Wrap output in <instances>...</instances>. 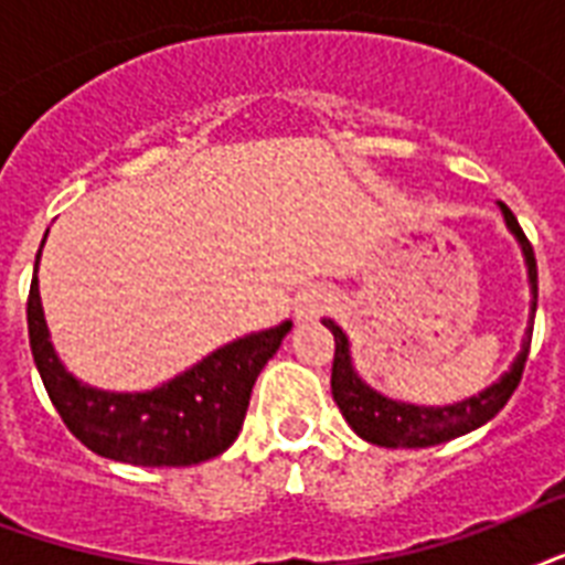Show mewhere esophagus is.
I'll list each match as a JSON object with an SVG mask.
<instances>
[{"mask_svg":"<svg viewBox=\"0 0 565 565\" xmlns=\"http://www.w3.org/2000/svg\"><path fill=\"white\" fill-rule=\"evenodd\" d=\"M328 308H331V290L322 287V284H313V287H308V290L296 299V317H299L301 322L319 319Z\"/></svg>","mask_w":565,"mask_h":565,"instance_id":"esophagus-1","label":"esophagus"}]
</instances>
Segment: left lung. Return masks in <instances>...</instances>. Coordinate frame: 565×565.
Returning a JSON list of instances; mask_svg holds the SVG:
<instances>
[{
  "label": "left lung",
  "mask_w": 565,
  "mask_h": 565,
  "mask_svg": "<svg viewBox=\"0 0 565 565\" xmlns=\"http://www.w3.org/2000/svg\"><path fill=\"white\" fill-rule=\"evenodd\" d=\"M504 222L513 231V237L522 246L527 264V281H531V319L536 313V257L534 246L527 243L525 231L519 228L516 216L508 204H501ZM326 328L334 334V366H331V395H334L337 407L345 416V422L352 425L358 437H363L372 446L384 448H428L448 443V439L463 437L469 430L481 428L483 422H490L495 413L510 402V395L522 381V370H525L527 352H531V328L527 337L522 340V352L516 354V361L504 375L492 386H487L483 393L463 398V402L446 404V407H425V404H407L386 398L377 390H372L366 381L352 366V352H349V337L334 319H322Z\"/></svg>",
  "instance_id": "1"
}]
</instances>
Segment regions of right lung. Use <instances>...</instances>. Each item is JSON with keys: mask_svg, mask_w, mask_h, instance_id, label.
Here are the masks:
<instances>
[{"mask_svg": "<svg viewBox=\"0 0 565 565\" xmlns=\"http://www.w3.org/2000/svg\"><path fill=\"white\" fill-rule=\"evenodd\" d=\"M38 264L40 252L25 308L31 354L49 398L75 439L108 460L135 466L202 463L237 439L252 386L292 322L239 337L154 390L105 393L82 384L57 361L40 305Z\"/></svg>", "mask_w": 565, "mask_h": 565, "instance_id": "1", "label": "right lung"}]
</instances>
